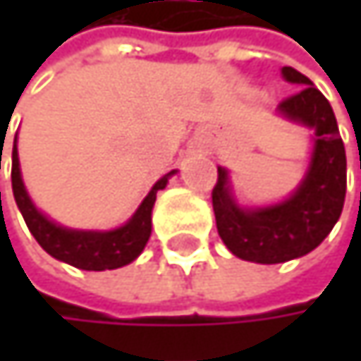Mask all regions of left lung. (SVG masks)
Returning <instances> with one entry per match:
<instances>
[{
	"label": "left lung",
	"mask_w": 361,
	"mask_h": 361,
	"mask_svg": "<svg viewBox=\"0 0 361 361\" xmlns=\"http://www.w3.org/2000/svg\"><path fill=\"white\" fill-rule=\"evenodd\" d=\"M282 75L301 87L284 98L278 110L316 131L314 157L303 183L280 204L240 209L230 196L226 169L219 167L211 192L221 240L236 257L255 263H284L314 251L338 221L347 192V157L332 106L293 66H284Z\"/></svg>",
	"instance_id": "8db88e82"
}]
</instances>
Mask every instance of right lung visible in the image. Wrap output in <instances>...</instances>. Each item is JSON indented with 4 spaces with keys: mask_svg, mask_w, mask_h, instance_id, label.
Here are the masks:
<instances>
[{
    "mask_svg": "<svg viewBox=\"0 0 361 361\" xmlns=\"http://www.w3.org/2000/svg\"><path fill=\"white\" fill-rule=\"evenodd\" d=\"M1 154V152H0ZM171 176V173H169ZM169 176L161 178L150 190V194L144 198L135 215L121 228L110 232H79V230H66L43 217L31 202L25 183L20 178L18 167V150L16 144L12 148V190L16 204L41 245V249L49 252L51 257L75 265L79 269L87 271H104V269H116L127 263H131L140 252L144 251L150 230H152V207L157 200V192L167 185Z\"/></svg>",
    "mask_w": 361,
    "mask_h": 361,
    "instance_id": "1",
    "label": "right lung"
}]
</instances>
